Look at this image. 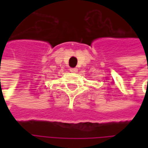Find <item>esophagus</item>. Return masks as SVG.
Returning a JSON list of instances; mask_svg holds the SVG:
<instances>
[{"instance_id":"1","label":"esophagus","mask_w":148,"mask_h":148,"mask_svg":"<svg viewBox=\"0 0 148 148\" xmlns=\"http://www.w3.org/2000/svg\"><path fill=\"white\" fill-rule=\"evenodd\" d=\"M69 70H70V72H72V73H77V72H78V69H77V68H72V69H70Z\"/></svg>"}]
</instances>
